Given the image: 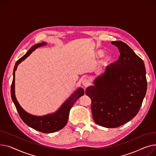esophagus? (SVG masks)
Segmentation results:
<instances>
[{
	"label": "esophagus",
	"mask_w": 156,
	"mask_h": 156,
	"mask_svg": "<svg viewBox=\"0 0 156 156\" xmlns=\"http://www.w3.org/2000/svg\"><path fill=\"white\" fill-rule=\"evenodd\" d=\"M82 85L84 86V87H88L90 85V82H89V80L88 79H84L82 80Z\"/></svg>",
	"instance_id": "1"
}]
</instances>
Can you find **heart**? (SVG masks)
Wrapping results in <instances>:
<instances>
[{
  "label": "heart",
  "instance_id": "b5f03b06",
  "mask_svg": "<svg viewBox=\"0 0 156 156\" xmlns=\"http://www.w3.org/2000/svg\"><path fill=\"white\" fill-rule=\"evenodd\" d=\"M103 55H104V51H103V50H99L97 52V56L98 57H101L102 56H103ZM111 60H112V57L109 55H106L104 58L102 63L103 65L106 66V65H108V64L110 63Z\"/></svg>",
  "mask_w": 156,
  "mask_h": 156
}]
</instances>
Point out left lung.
Returning <instances> with one entry per match:
<instances>
[{
    "label": "left lung",
    "instance_id": "1",
    "mask_svg": "<svg viewBox=\"0 0 156 156\" xmlns=\"http://www.w3.org/2000/svg\"><path fill=\"white\" fill-rule=\"evenodd\" d=\"M118 47V60L107 66L88 87L94 122L116 128L129 122L138 113L147 91L144 61L122 41L111 42Z\"/></svg>",
    "mask_w": 156,
    "mask_h": 156
}]
</instances>
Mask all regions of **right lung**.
I'll return each instance as SVG.
<instances>
[{"label": "right lung", "mask_w": 156, "mask_h": 156, "mask_svg": "<svg viewBox=\"0 0 156 156\" xmlns=\"http://www.w3.org/2000/svg\"><path fill=\"white\" fill-rule=\"evenodd\" d=\"M47 44V43L44 41L41 43L34 44L27 51L24 56H23L16 62L13 70V80L11 88V94L12 101L22 120L27 126H30L36 130H38L43 133H48L57 132L62 129L66 126L68 121L69 112L71 108L80 96L84 94V91L83 89L79 88L66 100L65 103L62 104L60 108L54 113L48 114L41 116H34L27 113L22 108L19 103H18L15 96V71L17 69V66L22 61L28 57L32 53V51L38 47H41Z\"/></svg>", "instance_id": "obj_1"}]
</instances>
